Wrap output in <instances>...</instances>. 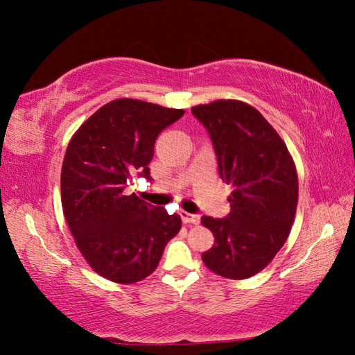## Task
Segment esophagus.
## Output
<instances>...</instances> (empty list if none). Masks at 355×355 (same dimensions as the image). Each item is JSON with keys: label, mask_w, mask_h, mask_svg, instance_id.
<instances>
[{"label": "esophagus", "mask_w": 355, "mask_h": 355, "mask_svg": "<svg viewBox=\"0 0 355 355\" xmlns=\"http://www.w3.org/2000/svg\"><path fill=\"white\" fill-rule=\"evenodd\" d=\"M182 220L186 224H198L200 223V216L198 215L187 214V212H182Z\"/></svg>", "instance_id": "1"}]
</instances>
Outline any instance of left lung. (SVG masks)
I'll list each match as a JSON object with an SVG mask.
<instances>
[{
  "label": "left lung",
  "mask_w": 355,
  "mask_h": 355,
  "mask_svg": "<svg viewBox=\"0 0 355 355\" xmlns=\"http://www.w3.org/2000/svg\"><path fill=\"white\" fill-rule=\"evenodd\" d=\"M192 112L212 139L221 180L233 187L227 218H201L215 236L201 258L216 275L247 279L273 261L290 235L299 197L296 164L252 105L221 99Z\"/></svg>",
  "instance_id": "obj_1"
}]
</instances>
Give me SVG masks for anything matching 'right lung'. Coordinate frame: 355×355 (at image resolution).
I'll return each instance as SVG.
<instances>
[{"label":"right lung","instance_id":"obj_1","mask_svg":"<svg viewBox=\"0 0 355 355\" xmlns=\"http://www.w3.org/2000/svg\"><path fill=\"white\" fill-rule=\"evenodd\" d=\"M184 110L137 99L111 101L89 116L67 146L61 172L64 216L97 275L135 284L154 273L182 218L125 195L128 178L149 177L154 143Z\"/></svg>","mask_w":355,"mask_h":355}]
</instances>
